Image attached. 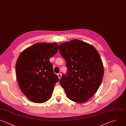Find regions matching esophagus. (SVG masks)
<instances>
[{"mask_svg":"<svg viewBox=\"0 0 126 126\" xmlns=\"http://www.w3.org/2000/svg\"><path fill=\"white\" fill-rule=\"evenodd\" d=\"M58 77H59V78L60 79V78H61V76H62V74H61V73H58Z\"/></svg>","mask_w":126,"mask_h":126,"instance_id":"obj_1","label":"esophagus"}]
</instances>
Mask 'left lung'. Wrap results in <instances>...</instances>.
<instances>
[{
	"mask_svg": "<svg viewBox=\"0 0 126 126\" xmlns=\"http://www.w3.org/2000/svg\"><path fill=\"white\" fill-rule=\"evenodd\" d=\"M60 52L66 61L67 74L60 80L67 97L83 103L96 93L101 83L103 65L99 53L92 45L78 39L59 45Z\"/></svg>",
	"mask_w": 126,
	"mask_h": 126,
	"instance_id": "1",
	"label": "left lung"
}]
</instances>
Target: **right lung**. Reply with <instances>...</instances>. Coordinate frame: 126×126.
Here are the masks:
<instances>
[{
  "label": "right lung",
  "instance_id": "obj_1",
  "mask_svg": "<svg viewBox=\"0 0 126 126\" xmlns=\"http://www.w3.org/2000/svg\"><path fill=\"white\" fill-rule=\"evenodd\" d=\"M57 43H37L20 54L16 64L17 81L23 93L34 103L50 98L58 76L50 59L58 51Z\"/></svg>",
  "mask_w": 126,
  "mask_h": 126
}]
</instances>
